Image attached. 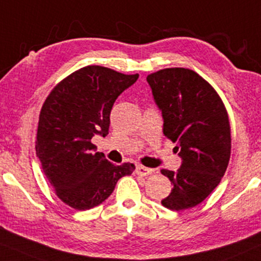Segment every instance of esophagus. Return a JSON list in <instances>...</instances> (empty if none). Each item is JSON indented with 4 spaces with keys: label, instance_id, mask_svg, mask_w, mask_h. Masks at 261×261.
Here are the masks:
<instances>
[{
    "label": "esophagus",
    "instance_id": "34e87169",
    "mask_svg": "<svg viewBox=\"0 0 261 261\" xmlns=\"http://www.w3.org/2000/svg\"><path fill=\"white\" fill-rule=\"evenodd\" d=\"M153 172V169H149V168H146V166L143 165H137L136 166V174L140 175V176H148Z\"/></svg>",
    "mask_w": 261,
    "mask_h": 261
}]
</instances>
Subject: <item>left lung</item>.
<instances>
[{
    "label": "left lung",
    "instance_id": "left-lung-1",
    "mask_svg": "<svg viewBox=\"0 0 261 261\" xmlns=\"http://www.w3.org/2000/svg\"><path fill=\"white\" fill-rule=\"evenodd\" d=\"M147 81L162 111L163 133L176 143L182 159L177 171L161 170L174 186L162 204L176 212L193 208L215 190L227 169V112L212 85L190 69H163L149 74Z\"/></svg>",
    "mask_w": 261,
    "mask_h": 261
}]
</instances>
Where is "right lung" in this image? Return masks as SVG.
Segmentation results:
<instances>
[{
    "instance_id": "right-lung-1",
    "label": "right lung",
    "mask_w": 261,
    "mask_h": 261,
    "mask_svg": "<svg viewBox=\"0 0 261 261\" xmlns=\"http://www.w3.org/2000/svg\"><path fill=\"white\" fill-rule=\"evenodd\" d=\"M139 74L87 65L62 80L41 108L36 155L58 198L76 210L105 202L119 178L131 175L135 165H114L91 142L106 137L111 112L120 93L136 83Z\"/></svg>"
}]
</instances>
